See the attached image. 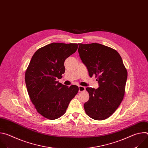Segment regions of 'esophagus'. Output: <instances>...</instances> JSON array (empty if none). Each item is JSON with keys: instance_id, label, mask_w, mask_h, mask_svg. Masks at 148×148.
<instances>
[{"instance_id": "34e87169", "label": "esophagus", "mask_w": 148, "mask_h": 148, "mask_svg": "<svg viewBox=\"0 0 148 148\" xmlns=\"http://www.w3.org/2000/svg\"><path fill=\"white\" fill-rule=\"evenodd\" d=\"M78 88H79V92H82V91H86V87H85L79 86L78 87Z\"/></svg>"}]
</instances>
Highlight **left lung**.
I'll use <instances>...</instances> for the list:
<instances>
[{
	"label": "left lung",
	"instance_id": "obj_1",
	"mask_svg": "<svg viewBox=\"0 0 148 148\" xmlns=\"http://www.w3.org/2000/svg\"><path fill=\"white\" fill-rule=\"evenodd\" d=\"M79 57L89 75L97 78V89L87 87L90 98L84 105L86 113L95 120L111 116L123 99L128 72L115 50L99 43L78 44Z\"/></svg>",
	"mask_w": 148,
	"mask_h": 148
}]
</instances>
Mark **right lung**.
<instances>
[{"mask_svg":"<svg viewBox=\"0 0 148 148\" xmlns=\"http://www.w3.org/2000/svg\"><path fill=\"white\" fill-rule=\"evenodd\" d=\"M78 49L75 43H53L38 49L25 73L30 99L37 111L53 120L64 115L78 87L62 85L58 79L65 72L64 61Z\"/></svg>","mask_w":148,"mask_h":148,"instance_id":"right-lung-1","label":"right lung"}]
</instances>
